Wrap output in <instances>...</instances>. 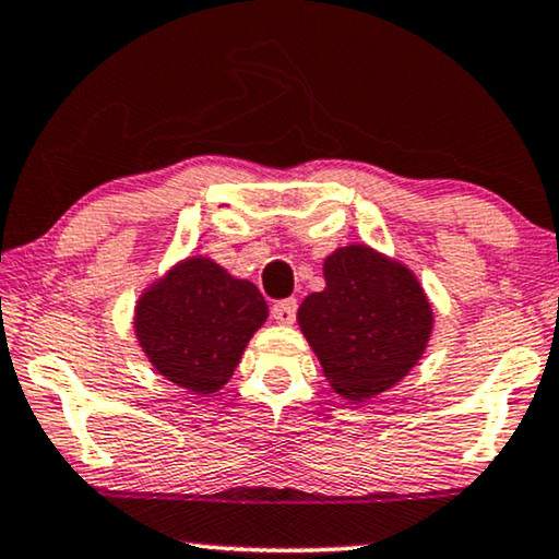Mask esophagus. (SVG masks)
<instances>
[{
	"label": "esophagus",
	"instance_id": "esophagus-1",
	"mask_svg": "<svg viewBox=\"0 0 559 559\" xmlns=\"http://www.w3.org/2000/svg\"><path fill=\"white\" fill-rule=\"evenodd\" d=\"M296 307H299V304H296V299H281V301H275L273 307H271L273 320L278 322V324H294V320H296Z\"/></svg>",
	"mask_w": 559,
	"mask_h": 559
}]
</instances>
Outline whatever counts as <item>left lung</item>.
I'll return each instance as SVG.
<instances>
[{"label": "left lung", "instance_id": "left-lung-1", "mask_svg": "<svg viewBox=\"0 0 559 559\" xmlns=\"http://www.w3.org/2000/svg\"><path fill=\"white\" fill-rule=\"evenodd\" d=\"M324 288L301 301L296 322L341 397L386 392L420 361L433 309L400 260L369 245L337 247L322 265Z\"/></svg>", "mask_w": 559, "mask_h": 559}]
</instances>
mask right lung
<instances>
[{
    "label": "right lung",
    "mask_w": 559,
    "mask_h": 559,
    "mask_svg": "<svg viewBox=\"0 0 559 559\" xmlns=\"http://www.w3.org/2000/svg\"><path fill=\"white\" fill-rule=\"evenodd\" d=\"M265 320L267 304L255 284L190 255L144 288L133 332L154 371L180 390L214 394Z\"/></svg>",
    "instance_id": "right-lung-1"
}]
</instances>
